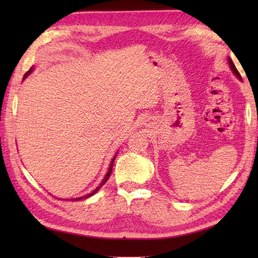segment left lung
<instances>
[{"label":"left lung","mask_w":258,"mask_h":258,"mask_svg":"<svg viewBox=\"0 0 258 258\" xmlns=\"http://www.w3.org/2000/svg\"><path fill=\"white\" fill-rule=\"evenodd\" d=\"M228 64H229V67H231V70L233 71V73L236 75L239 80H242V78H240V74L238 73V71L236 70V68H235V65H234V63H233L231 58H228Z\"/></svg>","instance_id":"1"}]
</instances>
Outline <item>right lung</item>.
I'll return each instance as SVG.
<instances>
[{
  "mask_svg": "<svg viewBox=\"0 0 258 258\" xmlns=\"http://www.w3.org/2000/svg\"><path fill=\"white\" fill-rule=\"evenodd\" d=\"M32 71H33V68H31L29 71H27V72L24 74V78H23V80H25L27 76H29L31 73H32ZM115 157H116V155H115L114 157H113V160H112V162H111V164H109V168H108V171H107V174L105 175V177H104V179L102 180V183L100 184V186H98V187H96L94 190L93 191H91L90 194H87V195H84V196H81V197H78V199H73V200H71V201H81V200H84V199H87V197H90V196H92V195H94L96 191L100 189L102 186L106 183V180L108 179V177H109V175H111V173H112V167H113V163H114V161H115Z\"/></svg>",
  "mask_w": 258,
  "mask_h": 258,
  "instance_id": "add662e5",
  "label": "right lung"
}]
</instances>
